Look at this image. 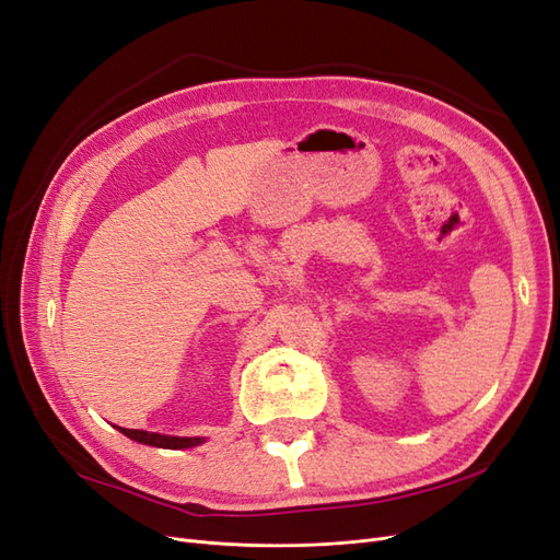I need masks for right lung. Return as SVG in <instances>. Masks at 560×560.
<instances>
[{
    "label": "right lung",
    "mask_w": 560,
    "mask_h": 560,
    "mask_svg": "<svg viewBox=\"0 0 560 560\" xmlns=\"http://www.w3.org/2000/svg\"><path fill=\"white\" fill-rule=\"evenodd\" d=\"M118 432H124L128 439L138 444H147V446H159V448H191L206 442L200 436H167V434H156V432H144V430H126L118 428Z\"/></svg>",
    "instance_id": "add662e5"
}]
</instances>
